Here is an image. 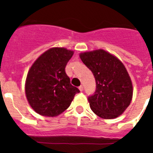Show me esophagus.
<instances>
[{"mask_svg":"<svg viewBox=\"0 0 153 153\" xmlns=\"http://www.w3.org/2000/svg\"><path fill=\"white\" fill-rule=\"evenodd\" d=\"M79 90H80L81 92L83 91V86H79Z\"/></svg>","mask_w":153,"mask_h":153,"instance_id":"obj_1","label":"esophagus"}]
</instances>
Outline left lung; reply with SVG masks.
<instances>
[{
    "label": "left lung",
    "instance_id": "left-lung-1",
    "mask_svg": "<svg viewBox=\"0 0 153 153\" xmlns=\"http://www.w3.org/2000/svg\"><path fill=\"white\" fill-rule=\"evenodd\" d=\"M79 57L96 79L95 92L88 97L93 112L103 119L119 117L132 97V81L124 65L103 50L83 53Z\"/></svg>",
    "mask_w": 153,
    "mask_h": 153
}]
</instances>
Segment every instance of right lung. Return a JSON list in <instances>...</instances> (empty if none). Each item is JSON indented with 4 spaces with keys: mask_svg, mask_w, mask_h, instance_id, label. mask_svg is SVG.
Wrapping results in <instances>:
<instances>
[{
    "mask_svg": "<svg viewBox=\"0 0 153 153\" xmlns=\"http://www.w3.org/2000/svg\"><path fill=\"white\" fill-rule=\"evenodd\" d=\"M74 51L53 47L36 59L27 74L25 85L27 99L36 113L56 117L70 106L79 89L70 84L65 72Z\"/></svg>",
    "mask_w": 153,
    "mask_h": 153,
    "instance_id": "right-lung-1",
    "label": "right lung"
}]
</instances>
